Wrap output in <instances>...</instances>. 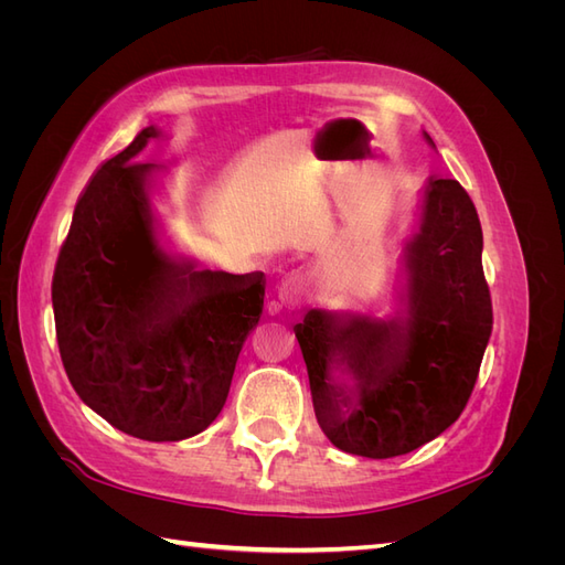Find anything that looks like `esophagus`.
<instances>
[{
  "mask_svg": "<svg viewBox=\"0 0 565 565\" xmlns=\"http://www.w3.org/2000/svg\"><path fill=\"white\" fill-rule=\"evenodd\" d=\"M299 295H301V280H299L297 276L287 278V280L280 285V299H282L285 303H295V301L299 299Z\"/></svg>",
  "mask_w": 565,
  "mask_h": 565,
  "instance_id": "34e87169",
  "label": "esophagus"
}]
</instances>
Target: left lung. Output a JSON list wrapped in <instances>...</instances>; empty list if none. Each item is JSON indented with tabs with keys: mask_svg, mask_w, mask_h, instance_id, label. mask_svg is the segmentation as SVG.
<instances>
[{
	"mask_svg": "<svg viewBox=\"0 0 565 565\" xmlns=\"http://www.w3.org/2000/svg\"><path fill=\"white\" fill-rule=\"evenodd\" d=\"M431 141L429 134H424ZM483 231L455 179L424 188L419 231L405 247V320L311 309L295 324L322 434L370 459L413 452L467 407L492 332ZM354 384L337 383L331 372Z\"/></svg>",
	"mask_w": 565,
	"mask_h": 565,
	"instance_id": "left-lung-1",
	"label": "left lung"
}]
</instances>
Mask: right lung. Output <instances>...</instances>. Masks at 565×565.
<instances>
[{
    "mask_svg": "<svg viewBox=\"0 0 565 565\" xmlns=\"http://www.w3.org/2000/svg\"><path fill=\"white\" fill-rule=\"evenodd\" d=\"M160 139L146 127L84 188L61 247L51 301L67 380L115 429L141 440L191 438L218 417L237 355L264 309V273L233 276L177 262L156 237Z\"/></svg>",
    "mask_w": 565,
    "mask_h": 565,
    "instance_id": "1",
    "label": "right lung"
}]
</instances>
